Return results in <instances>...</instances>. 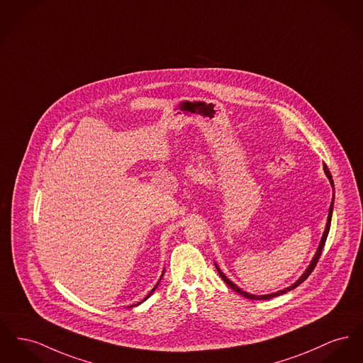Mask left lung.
<instances>
[{
	"instance_id": "1",
	"label": "left lung",
	"mask_w": 363,
	"mask_h": 363,
	"mask_svg": "<svg viewBox=\"0 0 363 363\" xmlns=\"http://www.w3.org/2000/svg\"><path fill=\"white\" fill-rule=\"evenodd\" d=\"M323 170H325V174L328 175V178H329V181H330V184H332V186H333V179H332V174H330V171L329 169L326 167V164H323ZM333 201H335V197H333V200H332V204H330V207H329V215H328V223H326V229H325V232H323V235H322V240H320V247H318V250H317V254L315 256L313 257V260H311V264L308 266V269L306 270V273L301 276V277L298 278V281L294 284V285H291V286H288V288H285V289H282V291H278L276 294H270V295H262V296H256V295H251V294H247V292H244L241 288H238L235 284H233L230 279H228L226 276L218 269V266H216V270H218V273H219V276L222 277V279L233 289L235 291L237 294H240L241 296H244V298H252V300H266V298H276V296H279V295H284V294H286V292H289V291H292V289H295L296 286H298L303 281H306L307 277L313 273V270L315 269V266H317V263H318V260H320V255H322V250H323V245H325V242H326V238H328V235H329V229H330V220H332V211H333Z\"/></svg>"
}]
</instances>
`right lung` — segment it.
Instances as JSON below:
<instances>
[{
	"mask_svg": "<svg viewBox=\"0 0 363 363\" xmlns=\"http://www.w3.org/2000/svg\"><path fill=\"white\" fill-rule=\"evenodd\" d=\"M162 277H163V276H162ZM157 285H159V282H157V284H156V285H155V288H153V289H152V291H150V294H148V296H147V298H144V300H147V298H150V295H152V294H153V291H155V289H156V286H157ZM144 300H143V301H144ZM137 304H140V303H137ZM137 304H133V306H137Z\"/></svg>",
	"mask_w": 363,
	"mask_h": 363,
	"instance_id": "1",
	"label": "right lung"
}]
</instances>
